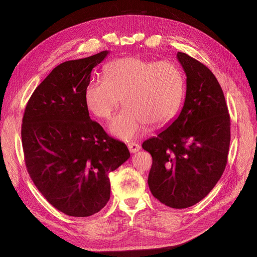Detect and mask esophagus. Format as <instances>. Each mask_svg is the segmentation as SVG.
I'll return each mask as SVG.
<instances>
[{"label": "esophagus", "instance_id": "34e87169", "mask_svg": "<svg viewBox=\"0 0 257 257\" xmlns=\"http://www.w3.org/2000/svg\"><path fill=\"white\" fill-rule=\"evenodd\" d=\"M127 148H128V150H130L131 153H136V152L141 150V146H139L136 143H128Z\"/></svg>", "mask_w": 257, "mask_h": 257}]
</instances>
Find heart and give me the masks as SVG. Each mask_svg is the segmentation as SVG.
Segmentation results:
<instances>
[{"mask_svg":"<svg viewBox=\"0 0 257 257\" xmlns=\"http://www.w3.org/2000/svg\"><path fill=\"white\" fill-rule=\"evenodd\" d=\"M183 72L175 62L126 57L104 66V78L90 80L83 99L88 110L108 119L121 97L125 105L109 124L110 133L124 141L141 136L148 123L161 126L172 121L182 105Z\"/></svg>","mask_w":257,"mask_h":257,"instance_id":"heart-1","label":"heart"}]
</instances>
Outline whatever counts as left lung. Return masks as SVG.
Segmentation results:
<instances>
[{"mask_svg":"<svg viewBox=\"0 0 257 257\" xmlns=\"http://www.w3.org/2000/svg\"><path fill=\"white\" fill-rule=\"evenodd\" d=\"M177 59L186 75V93L178 118L143 148L152 157L148 177L152 195L176 209L197 204L224 172L230 120L224 93L210 69L184 52Z\"/></svg>","mask_w":257,"mask_h":257,"instance_id":"1","label":"left lung"}]
</instances>
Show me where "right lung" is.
Masks as SVG:
<instances>
[{"instance_id": "add662e5", "label": "right lung", "mask_w": 257, "mask_h": 257, "mask_svg": "<svg viewBox=\"0 0 257 257\" xmlns=\"http://www.w3.org/2000/svg\"><path fill=\"white\" fill-rule=\"evenodd\" d=\"M109 51L66 61L33 92L22 119L28 173L59 211L90 216L110 198L109 173L130 158L125 144L92 121L83 92L91 72Z\"/></svg>"}]
</instances>
